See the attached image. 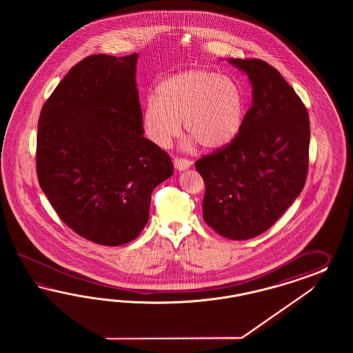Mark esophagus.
<instances>
[{
    "label": "esophagus",
    "mask_w": 353,
    "mask_h": 353,
    "mask_svg": "<svg viewBox=\"0 0 353 353\" xmlns=\"http://www.w3.org/2000/svg\"><path fill=\"white\" fill-rule=\"evenodd\" d=\"M173 163H174V168L180 172L189 170L192 164V161H188V159H180V158H176Z\"/></svg>",
    "instance_id": "1"
}]
</instances>
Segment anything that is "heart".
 Returning <instances> with one entry per match:
<instances>
[{
	"instance_id": "b5f03b06",
	"label": "heart",
	"mask_w": 353,
	"mask_h": 353,
	"mask_svg": "<svg viewBox=\"0 0 353 353\" xmlns=\"http://www.w3.org/2000/svg\"><path fill=\"white\" fill-rule=\"evenodd\" d=\"M248 97L245 88L232 77L192 68L164 79L155 97L146 99L141 120L145 136L165 149L183 128L190 133L183 146L217 151L229 146L245 125Z\"/></svg>"
}]
</instances>
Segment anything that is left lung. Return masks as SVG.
Returning <instances> with one entry per match:
<instances>
[{
  "instance_id": "1",
  "label": "left lung",
  "mask_w": 353,
  "mask_h": 353,
  "mask_svg": "<svg viewBox=\"0 0 353 353\" xmlns=\"http://www.w3.org/2000/svg\"><path fill=\"white\" fill-rule=\"evenodd\" d=\"M226 61L246 74L252 106L239 136L195 163L205 183L203 219L242 241L268 230L304 188L308 171L307 108L277 70L260 59Z\"/></svg>"
}]
</instances>
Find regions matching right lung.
Wrapping results in <instances>:
<instances>
[{"instance_id":"1","label":"right lung","mask_w":353,"mask_h":353,"mask_svg":"<svg viewBox=\"0 0 353 353\" xmlns=\"http://www.w3.org/2000/svg\"><path fill=\"white\" fill-rule=\"evenodd\" d=\"M137 59V53L83 59L39 119L43 192L63 223L103 246L139 236L149 221L151 192L173 174L168 154L143 137Z\"/></svg>"}]
</instances>
